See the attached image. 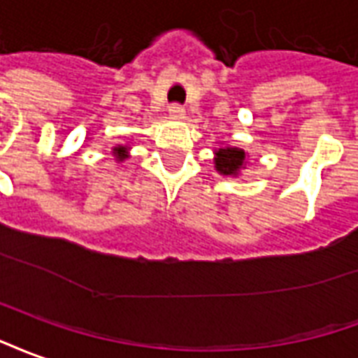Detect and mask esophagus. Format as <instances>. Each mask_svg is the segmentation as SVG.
<instances>
[{
    "label": "esophagus",
    "mask_w": 358,
    "mask_h": 358,
    "mask_svg": "<svg viewBox=\"0 0 358 358\" xmlns=\"http://www.w3.org/2000/svg\"><path fill=\"white\" fill-rule=\"evenodd\" d=\"M169 118H173V120L185 118V108H182L181 104H171V106H169Z\"/></svg>",
    "instance_id": "34e87169"
}]
</instances>
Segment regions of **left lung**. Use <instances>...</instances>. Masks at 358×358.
<instances>
[{"label":"left lung","mask_w":358,"mask_h":358,"mask_svg":"<svg viewBox=\"0 0 358 358\" xmlns=\"http://www.w3.org/2000/svg\"><path fill=\"white\" fill-rule=\"evenodd\" d=\"M213 164L215 169L221 176L229 177H238L242 169H246L248 164V154L246 150H242L238 147H219L213 150Z\"/></svg>","instance_id":"8db88e82"}]
</instances>
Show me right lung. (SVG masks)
Masks as SVG:
<instances>
[{
  "label": "right lung",
  "instance_id": "add662e5",
  "mask_svg": "<svg viewBox=\"0 0 358 358\" xmlns=\"http://www.w3.org/2000/svg\"><path fill=\"white\" fill-rule=\"evenodd\" d=\"M112 156H114V160L122 164L125 158H129V147L127 145H116V147H112Z\"/></svg>",
  "mask_w": 358,
  "mask_h": 358
}]
</instances>
